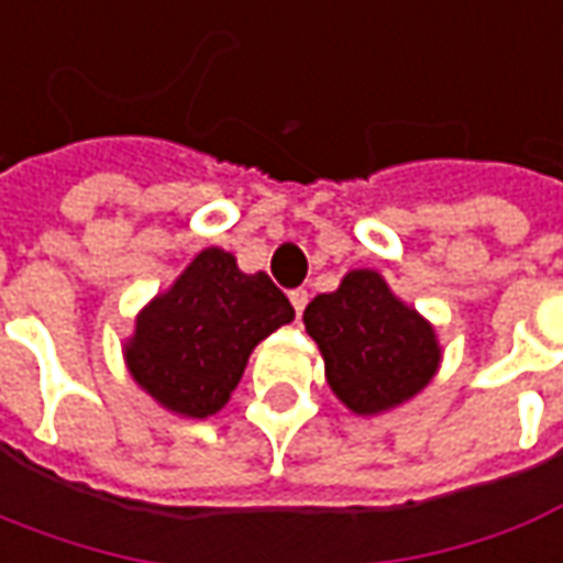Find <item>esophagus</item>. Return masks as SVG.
<instances>
[{
    "label": "esophagus",
    "mask_w": 563,
    "mask_h": 563,
    "mask_svg": "<svg viewBox=\"0 0 563 563\" xmlns=\"http://www.w3.org/2000/svg\"><path fill=\"white\" fill-rule=\"evenodd\" d=\"M288 297H290V303H294V309H297V316H303L306 303H309V294H306L303 288H294Z\"/></svg>",
    "instance_id": "1"
}]
</instances>
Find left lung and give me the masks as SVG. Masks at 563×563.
Here are the masks:
<instances>
[{
	"label": "left lung",
	"instance_id": "8db88e82",
	"mask_svg": "<svg viewBox=\"0 0 563 563\" xmlns=\"http://www.w3.org/2000/svg\"><path fill=\"white\" fill-rule=\"evenodd\" d=\"M331 393L358 417H377L420 395L441 367L432 321L395 297L377 269H352L303 312Z\"/></svg>",
	"mask_w": 563,
	"mask_h": 563
}]
</instances>
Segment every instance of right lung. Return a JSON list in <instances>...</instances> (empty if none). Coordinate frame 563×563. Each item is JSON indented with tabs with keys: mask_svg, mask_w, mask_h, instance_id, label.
<instances>
[{
	"mask_svg": "<svg viewBox=\"0 0 563 563\" xmlns=\"http://www.w3.org/2000/svg\"><path fill=\"white\" fill-rule=\"evenodd\" d=\"M288 321L294 306L269 275L242 273L230 251L205 247L137 312L122 355L156 405L205 420L230 401L260 340Z\"/></svg>",
	"mask_w": 563,
	"mask_h": 563,
	"instance_id": "add662e5",
	"label": "right lung"
}]
</instances>
